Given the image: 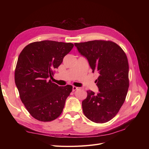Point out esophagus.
Instances as JSON below:
<instances>
[{
	"mask_svg": "<svg viewBox=\"0 0 149 149\" xmlns=\"http://www.w3.org/2000/svg\"><path fill=\"white\" fill-rule=\"evenodd\" d=\"M78 89V87L76 86H73V91H74L75 90H77Z\"/></svg>",
	"mask_w": 149,
	"mask_h": 149,
	"instance_id": "1",
	"label": "esophagus"
}]
</instances>
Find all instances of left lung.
<instances>
[{
  "instance_id": "obj_1",
  "label": "left lung",
  "mask_w": 149,
  "mask_h": 149,
  "mask_svg": "<svg viewBox=\"0 0 149 149\" xmlns=\"http://www.w3.org/2000/svg\"><path fill=\"white\" fill-rule=\"evenodd\" d=\"M78 52L87 58L93 72L100 76L95 81L100 92L87 91L82 102L83 113L96 123H105L118 113L128 88L129 63L125 52L118 44L106 40L75 43Z\"/></svg>"
}]
</instances>
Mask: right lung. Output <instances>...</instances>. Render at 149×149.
<instances>
[{"label":"right lung","mask_w":149,"mask_h":149,"mask_svg":"<svg viewBox=\"0 0 149 149\" xmlns=\"http://www.w3.org/2000/svg\"><path fill=\"white\" fill-rule=\"evenodd\" d=\"M73 47L71 43L44 40L29 44L20 53L15 84L22 102L37 120L52 121L61 114L73 86H59L49 78Z\"/></svg>","instance_id":"right-lung-1"}]
</instances>
